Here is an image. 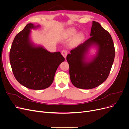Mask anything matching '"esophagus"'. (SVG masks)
Wrapping results in <instances>:
<instances>
[{
    "label": "esophagus",
    "instance_id": "34e87169",
    "mask_svg": "<svg viewBox=\"0 0 129 129\" xmlns=\"http://www.w3.org/2000/svg\"><path fill=\"white\" fill-rule=\"evenodd\" d=\"M61 53H62V55L63 56V57L65 58H66V57L67 54V52L66 50H63Z\"/></svg>",
    "mask_w": 129,
    "mask_h": 129
}]
</instances>
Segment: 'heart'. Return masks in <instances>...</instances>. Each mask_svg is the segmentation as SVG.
Here are the masks:
<instances>
[{
    "instance_id": "heart-1",
    "label": "heart",
    "mask_w": 129,
    "mask_h": 129,
    "mask_svg": "<svg viewBox=\"0 0 129 129\" xmlns=\"http://www.w3.org/2000/svg\"><path fill=\"white\" fill-rule=\"evenodd\" d=\"M76 33V31L74 29H71L68 31V33H67V36L68 37H71L73 36L74 35H75ZM81 38V36H78V39Z\"/></svg>"
}]
</instances>
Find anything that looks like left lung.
<instances>
[{"label": "left lung", "mask_w": 129, "mask_h": 129, "mask_svg": "<svg viewBox=\"0 0 129 129\" xmlns=\"http://www.w3.org/2000/svg\"><path fill=\"white\" fill-rule=\"evenodd\" d=\"M89 39L71 51L66 56L72 84L84 89L94 88L107 79L112 66L115 49L110 33L96 21H92ZM97 48L96 55H87L92 47Z\"/></svg>", "instance_id": "obj_1"}]
</instances>
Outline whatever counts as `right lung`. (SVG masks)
<instances>
[{
    "mask_svg": "<svg viewBox=\"0 0 129 129\" xmlns=\"http://www.w3.org/2000/svg\"><path fill=\"white\" fill-rule=\"evenodd\" d=\"M26 24L13 40L9 53L11 69L16 79L24 87L41 90L52 84L58 66L65 60L60 52L51 53L31 40L32 29L39 28Z\"/></svg>",
    "mask_w": 129,
    "mask_h": 129,
    "instance_id": "obj_1",
    "label": "right lung"
}]
</instances>
